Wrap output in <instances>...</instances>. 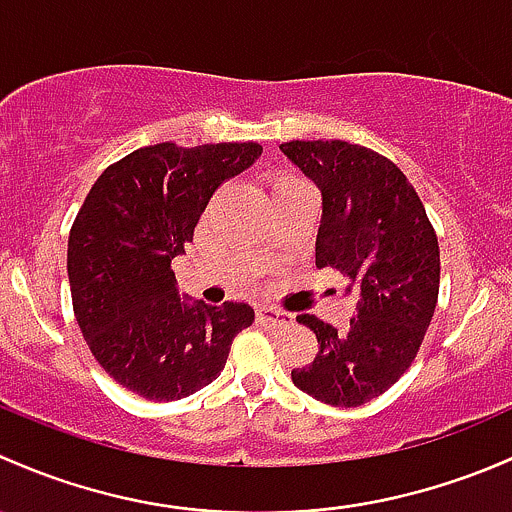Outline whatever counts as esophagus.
Returning a JSON list of instances; mask_svg holds the SVG:
<instances>
[{"label": "esophagus", "instance_id": "esophagus-1", "mask_svg": "<svg viewBox=\"0 0 512 512\" xmlns=\"http://www.w3.org/2000/svg\"><path fill=\"white\" fill-rule=\"evenodd\" d=\"M258 318L266 325H273V328H283V325L293 323V315L286 313V310H278L273 305H266V308H258Z\"/></svg>", "mask_w": 512, "mask_h": 512}]
</instances>
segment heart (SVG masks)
I'll use <instances>...</instances> for the list:
<instances>
[{"instance_id":"1","label":"heart","mask_w":512,"mask_h":512,"mask_svg":"<svg viewBox=\"0 0 512 512\" xmlns=\"http://www.w3.org/2000/svg\"><path fill=\"white\" fill-rule=\"evenodd\" d=\"M303 184H308L305 179H300L298 175H291V172H273L271 175V189H273V197L281 192H288V189H295V187H303Z\"/></svg>"}]
</instances>
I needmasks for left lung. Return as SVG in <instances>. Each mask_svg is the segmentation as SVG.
I'll list each match as a JSON object with an SVG mask.
<instances>
[{
    "label": "left lung",
    "instance_id": "left-lung-1",
    "mask_svg": "<svg viewBox=\"0 0 512 512\" xmlns=\"http://www.w3.org/2000/svg\"><path fill=\"white\" fill-rule=\"evenodd\" d=\"M323 194L318 268H337L357 291L347 330L315 315L298 323L318 355L291 372L300 392L333 407H360L412 367L439 300V239L414 184L389 157L345 140L281 145Z\"/></svg>",
    "mask_w": 512,
    "mask_h": 512
}]
</instances>
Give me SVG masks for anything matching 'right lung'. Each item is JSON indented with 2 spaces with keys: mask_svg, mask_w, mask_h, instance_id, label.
<instances>
[{
  "mask_svg": "<svg viewBox=\"0 0 512 512\" xmlns=\"http://www.w3.org/2000/svg\"><path fill=\"white\" fill-rule=\"evenodd\" d=\"M258 142H160L105 167L68 234L73 313L88 350L120 387L175 402L219 377L231 342L254 323L246 303H187L172 258L209 199L254 165Z\"/></svg>",
  "mask_w": 512,
  "mask_h": 512,
  "instance_id": "obj_1",
  "label": "right lung"
}]
</instances>
